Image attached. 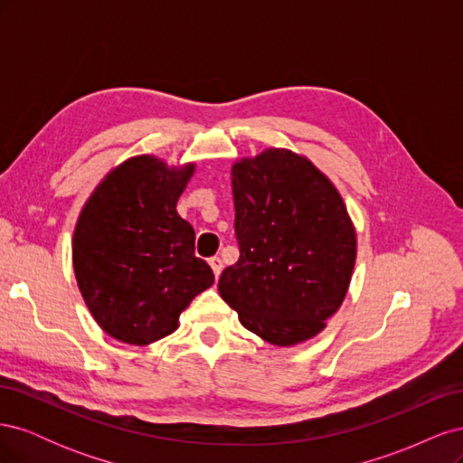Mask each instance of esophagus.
Wrapping results in <instances>:
<instances>
[{
    "instance_id": "obj_1",
    "label": "esophagus",
    "mask_w": 463,
    "mask_h": 463,
    "mask_svg": "<svg viewBox=\"0 0 463 463\" xmlns=\"http://www.w3.org/2000/svg\"><path fill=\"white\" fill-rule=\"evenodd\" d=\"M210 262V266H213V272H214V276H216V279L220 278V274H222V270H223V264H222V259L220 257H213L208 260Z\"/></svg>"
}]
</instances>
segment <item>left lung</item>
Listing matches in <instances>:
<instances>
[{
	"label": "left lung",
	"mask_w": 463,
	"mask_h": 463,
	"mask_svg": "<svg viewBox=\"0 0 463 463\" xmlns=\"http://www.w3.org/2000/svg\"><path fill=\"white\" fill-rule=\"evenodd\" d=\"M240 260L218 291L274 345L313 338L345 298L357 240L340 193L299 154L269 148L232 167Z\"/></svg>",
	"instance_id": "obj_1"
}]
</instances>
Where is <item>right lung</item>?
Instances as JSON below:
<instances>
[{
  "label": "right lung",
  "instance_id": "right-lung-1",
  "mask_svg": "<svg viewBox=\"0 0 463 463\" xmlns=\"http://www.w3.org/2000/svg\"><path fill=\"white\" fill-rule=\"evenodd\" d=\"M193 170L135 156L109 172L82 208L73 269L89 311L111 338L133 345L164 338L214 284L213 269L194 257V230L175 210Z\"/></svg>",
  "mask_w": 463,
  "mask_h": 463
}]
</instances>
